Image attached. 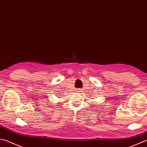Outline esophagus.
<instances>
[{
    "instance_id": "1",
    "label": "esophagus",
    "mask_w": 147,
    "mask_h": 147,
    "mask_svg": "<svg viewBox=\"0 0 147 147\" xmlns=\"http://www.w3.org/2000/svg\"><path fill=\"white\" fill-rule=\"evenodd\" d=\"M77 90H78L77 91H79V92H82V91H81V90H80V89H77Z\"/></svg>"
}]
</instances>
